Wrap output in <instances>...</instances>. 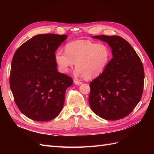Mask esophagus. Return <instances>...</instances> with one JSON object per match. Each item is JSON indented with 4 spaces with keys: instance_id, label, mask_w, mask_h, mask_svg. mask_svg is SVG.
Instances as JSON below:
<instances>
[{
    "instance_id": "obj_1",
    "label": "esophagus",
    "mask_w": 154,
    "mask_h": 154,
    "mask_svg": "<svg viewBox=\"0 0 154 154\" xmlns=\"http://www.w3.org/2000/svg\"><path fill=\"white\" fill-rule=\"evenodd\" d=\"M74 84H75V85H81L82 83V82L78 81V80H74Z\"/></svg>"
}]
</instances>
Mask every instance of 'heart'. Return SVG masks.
Segmentation results:
<instances>
[{
    "label": "heart",
    "instance_id": "b5f03b06",
    "mask_svg": "<svg viewBox=\"0 0 154 154\" xmlns=\"http://www.w3.org/2000/svg\"><path fill=\"white\" fill-rule=\"evenodd\" d=\"M110 59V50L105 45L88 40L71 42L65 47V53L58 50L55 54L56 62L62 72H68L75 63L76 75L88 80L100 76Z\"/></svg>",
    "mask_w": 154,
    "mask_h": 154
}]
</instances>
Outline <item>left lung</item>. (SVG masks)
Returning <instances> with one entry per match:
<instances>
[{"instance_id": "left-lung-1", "label": "left lung", "mask_w": 154, "mask_h": 154, "mask_svg": "<svg viewBox=\"0 0 154 154\" xmlns=\"http://www.w3.org/2000/svg\"><path fill=\"white\" fill-rule=\"evenodd\" d=\"M108 43L113 58L105 71L90 83L92 110L106 120L127 116L140 101L144 72L141 60L127 40L119 36H93Z\"/></svg>"}]
</instances>
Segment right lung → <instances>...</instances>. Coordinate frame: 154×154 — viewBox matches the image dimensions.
I'll return each instance as SVG.
<instances>
[{"mask_svg":"<svg viewBox=\"0 0 154 154\" xmlns=\"http://www.w3.org/2000/svg\"><path fill=\"white\" fill-rule=\"evenodd\" d=\"M66 35L41 34L20 45L13 56L10 84L15 103L27 118L49 122L57 118L72 79L57 70L55 52Z\"/></svg>","mask_w":154,"mask_h":154,"instance_id":"right-lung-1","label":"right lung"}]
</instances>
